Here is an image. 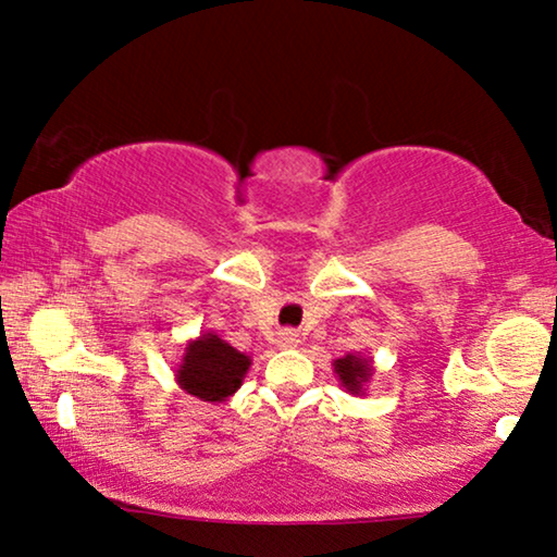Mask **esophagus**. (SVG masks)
<instances>
[{"label": "esophagus", "instance_id": "esophagus-1", "mask_svg": "<svg viewBox=\"0 0 557 557\" xmlns=\"http://www.w3.org/2000/svg\"><path fill=\"white\" fill-rule=\"evenodd\" d=\"M299 342H301V337H299V332H296V330H281L278 332V347L292 349V347H299Z\"/></svg>", "mask_w": 557, "mask_h": 557}]
</instances>
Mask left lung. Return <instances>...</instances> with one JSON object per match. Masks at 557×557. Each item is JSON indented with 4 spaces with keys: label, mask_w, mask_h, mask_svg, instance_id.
I'll return each instance as SVG.
<instances>
[{
    "label": "left lung",
    "mask_w": 557,
    "mask_h": 557,
    "mask_svg": "<svg viewBox=\"0 0 557 557\" xmlns=\"http://www.w3.org/2000/svg\"><path fill=\"white\" fill-rule=\"evenodd\" d=\"M334 372H337L342 387H347V393L362 395L364 383L372 377V362L360 355H345L334 360Z\"/></svg>",
    "instance_id": "left-lung-1"
}]
</instances>
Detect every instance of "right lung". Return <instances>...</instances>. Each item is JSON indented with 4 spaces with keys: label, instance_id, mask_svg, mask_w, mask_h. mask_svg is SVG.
<instances>
[{
    "label": "right lung",
    "instance_id": "right-lung-1",
    "mask_svg": "<svg viewBox=\"0 0 557 557\" xmlns=\"http://www.w3.org/2000/svg\"><path fill=\"white\" fill-rule=\"evenodd\" d=\"M250 368V357L220 339L218 334L205 332L189 342L177 368V383L195 398L208 403H223L238 391Z\"/></svg>",
    "mask_w": 557,
    "mask_h": 557
}]
</instances>
